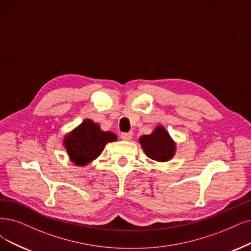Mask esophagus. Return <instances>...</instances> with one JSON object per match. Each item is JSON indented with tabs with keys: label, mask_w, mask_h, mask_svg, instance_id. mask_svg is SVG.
Listing matches in <instances>:
<instances>
[{
	"label": "esophagus",
	"mask_w": 251,
	"mask_h": 251,
	"mask_svg": "<svg viewBox=\"0 0 251 251\" xmlns=\"http://www.w3.org/2000/svg\"><path fill=\"white\" fill-rule=\"evenodd\" d=\"M132 135H133V133L130 131V132H122L120 136L123 141H130L132 138Z\"/></svg>",
	"instance_id": "34e87169"
}]
</instances>
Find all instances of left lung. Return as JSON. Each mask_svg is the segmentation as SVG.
Segmentation results:
<instances>
[{
  "label": "left lung",
  "mask_w": 251,
  "mask_h": 251,
  "mask_svg": "<svg viewBox=\"0 0 251 251\" xmlns=\"http://www.w3.org/2000/svg\"><path fill=\"white\" fill-rule=\"evenodd\" d=\"M140 143L147 156L156 161L170 160L176 151L175 143L162 126L157 127L150 135L141 136Z\"/></svg>",
  "instance_id": "left-lung-1"
}]
</instances>
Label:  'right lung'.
<instances>
[{"label": "right lung", "mask_w": 251, "mask_h": 251, "mask_svg": "<svg viewBox=\"0 0 251 251\" xmlns=\"http://www.w3.org/2000/svg\"><path fill=\"white\" fill-rule=\"evenodd\" d=\"M117 140V135L102 131L99 125L85 120L64 138L70 160L76 165H86L101 154L107 143Z\"/></svg>", "instance_id": "add662e5"}]
</instances>
